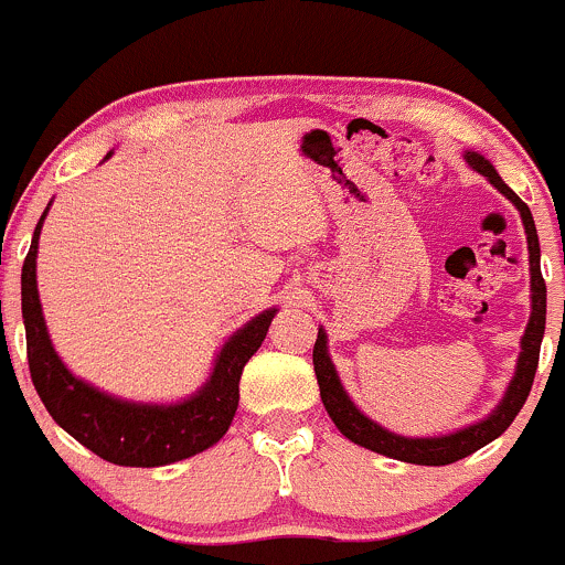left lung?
Listing matches in <instances>:
<instances>
[{
	"label": "left lung",
	"mask_w": 565,
	"mask_h": 565,
	"mask_svg": "<svg viewBox=\"0 0 565 565\" xmlns=\"http://www.w3.org/2000/svg\"><path fill=\"white\" fill-rule=\"evenodd\" d=\"M465 162H468L473 171H479L481 177H487V182L492 188L500 190L520 212L522 225H525L527 236V258H531V321L525 326V334H522V351L516 359V372L511 377L509 388H505L503 399L495 411L490 413L481 422L470 424V427L457 429V433L438 435V438H405V435L388 433L386 427H381L377 422L364 416L362 411L353 405V399L348 397V392L342 388L340 375H337L334 364L329 359V348H326V331L318 329L316 348H312V364H316V377L318 386H321V399L326 405V413L331 416V422L337 424L342 435L353 444L364 446V449L377 451L383 457L399 459V462H413V465H451L457 459L473 455L481 446L492 444L498 435H503L509 429V424L514 422L516 413L525 405L527 394H531L533 377H536L539 367V351H542V337H544V323H546V285L542 277V249H539V234L536 223H533V214L527 209V203L522 201L503 179L498 177L495 166H492L487 157L479 152H465Z\"/></svg>",
	"instance_id": "8db88e82"
}]
</instances>
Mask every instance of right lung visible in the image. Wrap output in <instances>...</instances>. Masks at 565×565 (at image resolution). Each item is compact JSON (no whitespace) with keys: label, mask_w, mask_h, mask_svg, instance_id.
I'll list each match as a JSON object with an SVG mask.
<instances>
[{"label":"right lung","mask_w":565,"mask_h":565,"mask_svg":"<svg viewBox=\"0 0 565 565\" xmlns=\"http://www.w3.org/2000/svg\"><path fill=\"white\" fill-rule=\"evenodd\" d=\"M110 152L106 154V160ZM51 206V203H49ZM34 228L32 247L21 271V312L26 326V359L32 383L45 411L81 446L125 468H157L206 451L228 433L239 408V381L260 342L266 340L275 307L255 316L228 337L214 359L209 381L182 403H130L100 392L65 367L51 345L38 294V242L43 220Z\"/></svg>","instance_id":"obj_1"}]
</instances>
